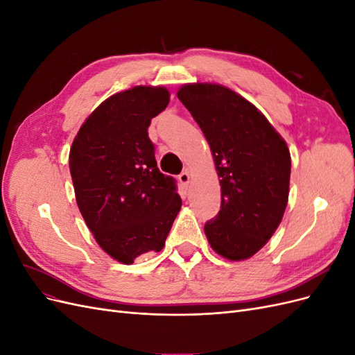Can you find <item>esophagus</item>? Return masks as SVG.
I'll list each match as a JSON object with an SVG mask.
<instances>
[{
  "instance_id": "obj_1",
  "label": "esophagus",
  "mask_w": 355,
  "mask_h": 355,
  "mask_svg": "<svg viewBox=\"0 0 355 355\" xmlns=\"http://www.w3.org/2000/svg\"><path fill=\"white\" fill-rule=\"evenodd\" d=\"M179 182H180L182 185H185V187H188V185H189V182H191V175H189V171H188V170L182 171V173L179 175Z\"/></svg>"
}]
</instances>
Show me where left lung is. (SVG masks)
Segmentation results:
<instances>
[{"label": "left lung", "mask_w": 355, "mask_h": 355, "mask_svg": "<svg viewBox=\"0 0 355 355\" xmlns=\"http://www.w3.org/2000/svg\"><path fill=\"white\" fill-rule=\"evenodd\" d=\"M179 101L206 136L220 184V211L204 225L211 249L228 261L259 252L280 225L292 159L266 116L216 83L184 84Z\"/></svg>", "instance_id": "8db88e82"}]
</instances>
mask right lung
<instances>
[{
	"mask_svg": "<svg viewBox=\"0 0 355 355\" xmlns=\"http://www.w3.org/2000/svg\"><path fill=\"white\" fill-rule=\"evenodd\" d=\"M168 101L163 85L112 94L85 118L69 151L84 222L101 249L125 265L163 249L182 206L175 179L157 167L148 137L151 120Z\"/></svg>",
	"mask_w": 355,
	"mask_h": 355,
	"instance_id": "obj_1",
	"label": "right lung"
}]
</instances>
